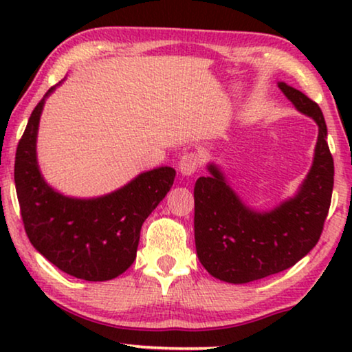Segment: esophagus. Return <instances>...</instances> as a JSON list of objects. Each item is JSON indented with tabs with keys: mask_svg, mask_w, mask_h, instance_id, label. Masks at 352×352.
<instances>
[{
	"mask_svg": "<svg viewBox=\"0 0 352 352\" xmlns=\"http://www.w3.org/2000/svg\"><path fill=\"white\" fill-rule=\"evenodd\" d=\"M199 163H200V158L197 153H186V155H182L179 162L181 175L192 176L197 170H199Z\"/></svg>",
	"mask_w": 352,
	"mask_h": 352,
	"instance_id": "esophagus-1",
	"label": "esophagus"
}]
</instances>
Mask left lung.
Here are the masks:
<instances>
[{"instance_id":"obj_1","label":"left lung","mask_w":352,"mask_h":352,"mask_svg":"<svg viewBox=\"0 0 352 352\" xmlns=\"http://www.w3.org/2000/svg\"><path fill=\"white\" fill-rule=\"evenodd\" d=\"M278 88L319 126L314 162L296 195L271 211H256L230 189L214 163L194 187L197 254L211 276L229 283L259 280L295 266L319 242L329 214L335 168L324 113L301 91L287 83Z\"/></svg>"}]
</instances>
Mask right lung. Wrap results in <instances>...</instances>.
I'll return each instance as SVG.
<instances>
[{
    "instance_id": "obj_1",
    "label": "right lung",
    "mask_w": 352,
    "mask_h": 352,
    "mask_svg": "<svg viewBox=\"0 0 352 352\" xmlns=\"http://www.w3.org/2000/svg\"><path fill=\"white\" fill-rule=\"evenodd\" d=\"M50 88L28 118L19 141L14 181L30 243L65 274L89 282L118 277L136 259L141 228L171 189L170 166L141 173L112 194L72 199L43 179L36 162V134Z\"/></svg>"
}]
</instances>
